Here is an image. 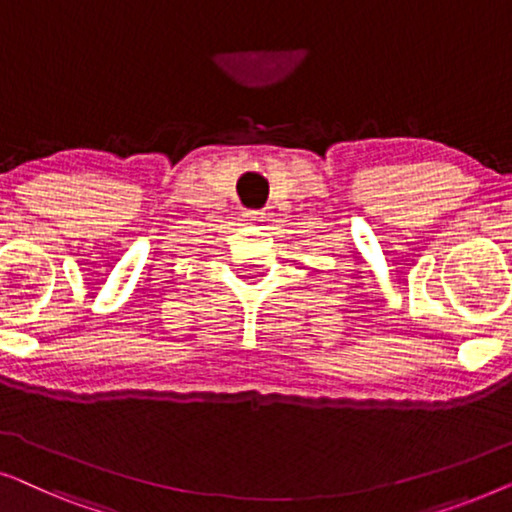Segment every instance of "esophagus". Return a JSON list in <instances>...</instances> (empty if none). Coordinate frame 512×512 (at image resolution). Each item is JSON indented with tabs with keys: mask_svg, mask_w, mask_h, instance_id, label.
Returning a JSON list of instances; mask_svg holds the SVG:
<instances>
[{
	"mask_svg": "<svg viewBox=\"0 0 512 512\" xmlns=\"http://www.w3.org/2000/svg\"><path fill=\"white\" fill-rule=\"evenodd\" d=\"M244 219L251 223H261L265 219V212L263 209H247V212H244Z\"/></svg>",
	"mask_w": 512,
	"mask_h": 512,
	"instance_id": "obj_1",
	"label": "esophagus"
}]
</instances>
